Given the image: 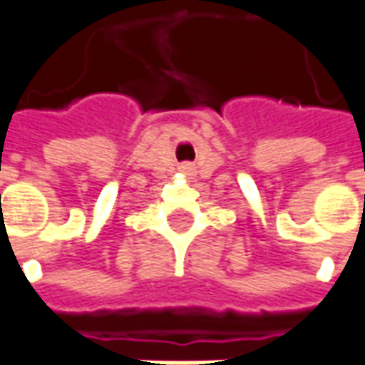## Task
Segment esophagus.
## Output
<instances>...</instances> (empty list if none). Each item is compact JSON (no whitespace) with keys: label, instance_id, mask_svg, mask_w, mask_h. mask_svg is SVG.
<instances>
[{"label":"esophagus","instance_id":"obj_1","mask_svg":"<svg viewBox=\"0 0 365 365\" xmlns=\"http://www.w3.org/2000/svg\"><path fill=\"white\" fill-rule=\"evenodd\" d=\"M180 170H182L183 173H192V165H190V163H183V165H180Z\"/></svg>","mask_w":365,"mask_h":365}]
</instances>
